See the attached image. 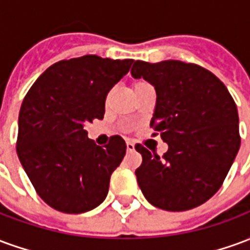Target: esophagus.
<instances>
[{"label":"esophagus","instance_id":"1","mask_svg":"<svg viewBox=\"0 0 250 250\" xmlns=\"http://www.w3.org/2000/svg\"><path fill=\"white\" fill-rule=\"evenodd\" d=\"M125 147H127V151H134L135 150V146H134V143L132 142H127L125 143Z\"/></svg>","mask_w":250,"mask_h":250}]
</instances>
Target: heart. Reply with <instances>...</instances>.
I'll return each instance as SVG.
<instances>
[{
    "label": "heart",
    "mask_w": 250,
    "mask_h": 250,
    "mask_svg": "<svg viewBox=\"0 0 250 250\" xmlns=\"http://www.w3.org/2000/svg\"><path fill=\"white\" fill-rule=\"evenodd\" d=\"M146 84H148V83L143 82V80H139V82L134 83V85H132V88H134V89H138V88L143 87V85H146Z\"/></svg>",
    "instance_id": "1"
}]
</instances>
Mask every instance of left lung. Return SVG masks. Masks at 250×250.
Returning a JSON list of instances; mask_svg holds the SVG:
<instances>
[{
	"label": "left lung",
	"instance_id": "left-lung-1",
	"mask_svg": "<svg viewBox=\"0 0 250 250\" xmlns=\"http://www.w3.org/2000/svg\"><path fill=\"white\" fill-rule=\"evenodd\" d=\"M131 75L155 88L150 127L168 145L162 157L135 146L143 158L135 170L142 193L167 211L197 208L218 191L240 148L236 103L218 77L193 62L136 60Z\"/></svg>",
	"mask_w": 250,
	"mask_h": 250
}]
</instances>
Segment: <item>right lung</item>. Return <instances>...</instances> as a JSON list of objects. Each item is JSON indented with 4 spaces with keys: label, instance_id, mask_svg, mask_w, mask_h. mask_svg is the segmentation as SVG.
Wrapping results in <instances>:
<instances>
[{
    "label": "right lung",
    "instance_id": "obj_1",
    "mask_svg": "<svg viewBox=\"0 0 250 250\" xmlns=\"http://www.w3.org/2000/svg\"><path fill=\"white\" fill-rule=\"evenodd\" d=\"M134 60L95 55L55 62L25 95L19 115L17 155L36 193L62 213L95 209L125 155L119 135L96 146L85 122L103 119L109 89Z\"/></svg>",
    "mask_w": 250,
    "mask_h": 250
}]
</instances>
